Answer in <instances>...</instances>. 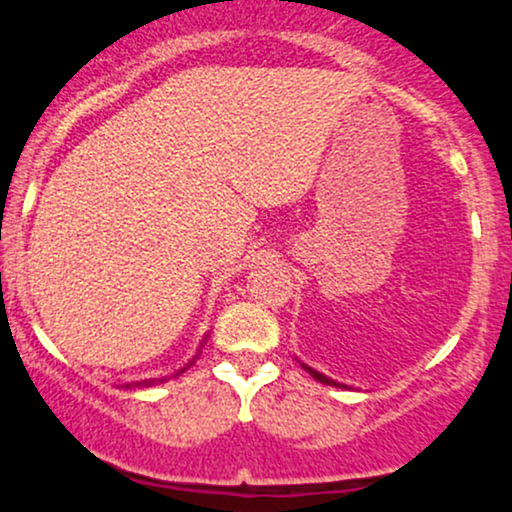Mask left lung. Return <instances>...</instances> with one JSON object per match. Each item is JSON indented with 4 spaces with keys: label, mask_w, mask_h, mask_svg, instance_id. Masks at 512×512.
<instances>
[{
    "label": "left lung",
    "mask_w": 512,
    "mask_h": 512,
    "mask_svg": "<svg viewBox=\"0 0 512 512\" xmlns=\"http://www.w3.org/2000/svg\"><path fill=\"white\" fill-rule=\"evenodd\" d=\"M301 366H303L305 370H308V373H310V375H313V378H315V380H320V383H322V385H334V387H339V383H334V380H332V378H327V375H322V373H320V370H315V368L305 366V363H301Z\"/></svg>",
    "instance_id": "left-lung-1"
}]
</instances>
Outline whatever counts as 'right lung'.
Wrapping results in <instances>:
<instances>
[{"label": "right lung", "mask_w": 512, "mask_h": 512, "mask_svg": "<svg viewBox=\"0 0 512 512\" xmlns=\"http://www.w3.org/2000/svg\"><path fill=\"white\" fill-rule=\"evenodd\" d=\"M158 383H163V378L161 380H139V383H127L125 387H151V385H158Z\"/></svg>", "instance_id": "1"}]
</instances>
